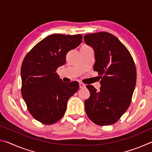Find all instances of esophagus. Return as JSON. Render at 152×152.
Masks as SVG:
<instances>
[{
    "mask_svg": "<svg viewBox=\"0 0 152 152\" xmlns=\"http://www.w3.org/2000/svg\"><path fill=\"white\" fill-rule=\"evenodd\" d=\"M79 85H80V88H85V87H86L85 84H84L83 83H80Z\"/></svg>",
    "mask_w": 152,
    "mask_h": 152,
    "instance_id": "34e87169",
    "label": "esophagus"
}]
</instances>
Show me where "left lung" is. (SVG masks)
Wrapping results in <instances>:
<instances>
[{"instance_id": "obj_1", "label": "left lung", "mask_w": 152, "mask_h": 152, "mask_svg": "<svg viewBox=\"0 0 152 152\" xmlns=\"http://www.w3.org/2000/svg\"><path fill=\"white\" fill-rule=\"evenodd\" d=\"M93 49L94 70L100 76L99 91L87 85L90 97L84 101L87 115L99 125L116 123L129 107L136 84V68L129 51L119 39L107 32L84 36Z\"/></svg>"}]
</instances>
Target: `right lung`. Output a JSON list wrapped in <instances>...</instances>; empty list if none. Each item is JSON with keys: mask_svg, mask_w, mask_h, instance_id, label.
Instances as JSON below:
<instances>
[{"mask_svg": "<svg viewBox=\"0 0 152 152\" xmlns=\"http://www.w3.org/2000/svg\"><path fill=\"white\" fill-rule=\"evenodd\" d=\"M82 39L80 34L49 35L35 45L23 61L22 96L32 116L43 124L61 119L68 99L78 91V82H64L56 71L65 64L67 53L78 47Z\"/></svg>", "mask_w": 152, "mask_h": 152, "instance_id": "right-lung-1", "label": "right lung"}]
</instances>
